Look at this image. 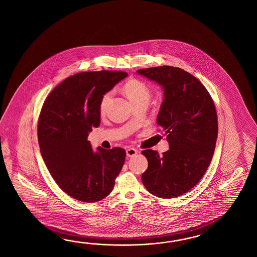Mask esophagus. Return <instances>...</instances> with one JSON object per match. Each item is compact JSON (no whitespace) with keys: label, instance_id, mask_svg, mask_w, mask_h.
Returning <instances> with one entry per match:
<instances>
[{"label":"esophagus","instance_id":"esophagus-1","mask_svg":"<svg viewBox=\"0 0 257 257\" xmlns=\"http://www.w3.org/2000/svg\"><path fill=\"white\" fill-rule=\"evenodd\" d=\"M126 153L127 157H133L138 154V151L134 148H128V149H126Z\"/></svg>","mask_w":257,"mask_h":257}]
</instances>
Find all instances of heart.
I'll use <instances>...</instances> for the list:
<instances>
[{"instance_id": "heart-1", "label": "heart", "mask_w": 257, "mask_h": 257, "mask_svg": "<svg viewBox=\"0 0 257 257\" xmlns=\"http://www.w3.org/2000/svg\"><path fill=\"white\" fill-rule=\"evenodd\" d=\"M124 91L126 93L127 98L131 100V103H136L139 101H150L151 98V91L147 85L139 80H131L128 81L124 86ZM113 92L110 91L104 93V96L100 102V112L104 113L109 103V100L112 97Z\"/></svg>"}]
</instances>
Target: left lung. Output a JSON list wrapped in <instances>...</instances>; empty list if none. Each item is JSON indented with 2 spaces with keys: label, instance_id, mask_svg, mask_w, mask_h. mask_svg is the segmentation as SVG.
Wrapping results in <instances>:
<instances>
[{
  "label": "left lung",
  "instance_id": "obj_1",
  "mask_svg": "<svg viewBox=\"0 0 257 257\" xmlns=\"http://www.w3.org/2000/svg\"><path fill=\"white\" fill-rule=\"evenodd\" d=\"M137 73L164 90L157 124L169 143L163 155L153 150L142 152L148 160L142 183L153 196L179 197L202 178L213 156L218 137L213 101L202 83L180 68L161 66Z\"/></svg>",
  "mask_w": 257,
  "mask_h": 257
}]
</instances>
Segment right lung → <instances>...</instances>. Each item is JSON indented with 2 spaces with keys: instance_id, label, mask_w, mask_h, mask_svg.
<instances>
[{
  "instance_id": "add662e5",
  "label": "right lung",
  "mask_w": 257,
  "mask_h": 257,
  "mask_svg": "<svg viewBox=\"0 0 257 257\" xmlns=\"http://www.w3.org/2000/svg\"><path fill=\"white\" fill-rule=\"evenodd\" d=\"M124 71H88L69 77L44 102L38 126L40 153L57 185L70 197L96 202L109 195L125 163L121 148L93 152L88 135L100 125V102Z\"/></svg>"
}]
</instances>
